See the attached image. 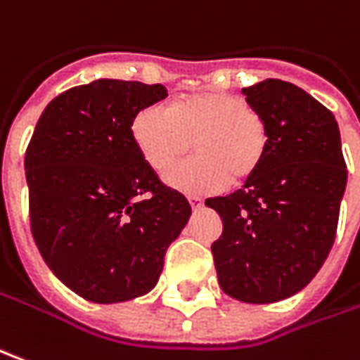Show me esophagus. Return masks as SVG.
Wrapping results in <instances>:
<instances>
[{"label": "esophagus", "instance_id": "1", "mask_svg": "<svg viewBox=\"0 0 360 360\" xmlns=\"http://www.w3.org/2000/svg\"><path fill=\"white\" fill-rule=\"evenodd\" d=\"M189 205L193 211H197V209H200V207H202V200H200L199 197H191Z\"/></svg>", "mask_w": 360, "mask_h": 360}]
</instances>
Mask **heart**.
Here are the masks:
<instances>
[{
  "label": "heart",
  "mask_w": 360,
  "mask_h": 360,
  "mask_svg": "<svg viewBox=\"0 0 360 360\" xmlns=\"http://www.w3.org/2000/svg\"><path fill=\"white\" fill-rule=\"evenodd\" d=\"M131 138L153 171L169 169L195 143L197 158L165 175L171 189L187 197L221 193L260 169L270 146L264 116L244 98L207 92L175 100L169 108L151 104L131 120Z\"/></svg>",
  "instance_id": "b5f03b06"
}]
</instances>
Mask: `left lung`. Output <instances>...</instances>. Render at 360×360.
<instances>
[{"mask_svg":"<svg viewBox=\"0 0 360 360\" xmlns=\"http://www.w3.org/2000/svg\"><path fill=\"white\" fill-rule=\"evenodd\" d=\"M270 129L260 169L226 197L205 200L219 212L212 242L222 292L274 303L303 290L331 250L347 187L335 116L292 82L268 78L242 88Z\"/></svg>","mask_w":360,"mask_h":360,"instance_id":"1","label":"left lung"}]
</instances>
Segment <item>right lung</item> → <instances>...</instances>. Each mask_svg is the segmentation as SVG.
<instances>
[{"instance_id": "right-lung-1", "label": "right lung", "mask_w": 360, "mask_h": 360, "mask_svg": "<svg viewBox=\"0 0 360 360\" xmlns=\"http://www.w3.org/2000/svg\"><path fill=\"white\" fill-rule=\"evenodd\" d=\"M161 84L100 78L51 100L25 151L31 232L60 282L88 302L151 292L189 200L139 155L131 120Z\"/></svg>"}]
</instances>
